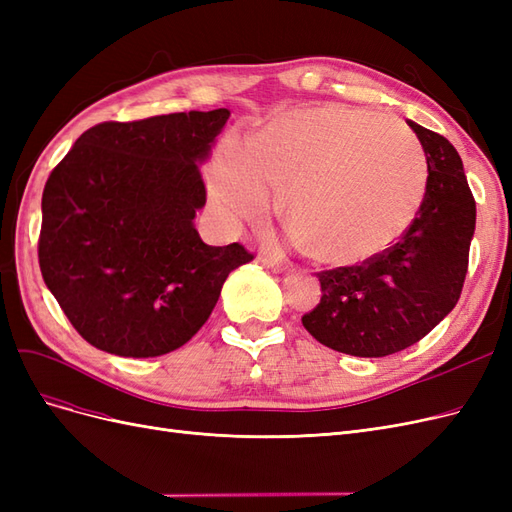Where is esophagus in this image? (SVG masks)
Masks as SVG:
<instances>
[{"instance_id":"1","label":"esophagus","mask_w":512,"mask_h":512,"mask_svg":"<svg viewBox=\"0 0 512 512\" xmlns=\"http://www.w3.org/2000/svg\"><path fill=\"white\" fill-rule=\"evenodd\" d=\"M260 260H262V265H265L267 269H271L273 273H284V271H286V267H284V262H282V260H277V258H267V256H262Z\"/></svg>"}]
</instances>
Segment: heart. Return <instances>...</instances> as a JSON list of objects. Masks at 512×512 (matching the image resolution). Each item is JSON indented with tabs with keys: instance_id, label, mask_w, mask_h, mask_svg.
I'll return each instance as SVG.
<instances>
[{
	"instance_id": "1",
	"label": "heart",
	"mask_w": 512,
	"mask_h": 512,
	"mask_svg": "<svg viewBox=\"0 0 512 512\" xmlns=\"http://www.w3.org/2000/svg\"><path fill=\"white\" fill-rule=\"evenodd\" d=\"M213 203L230 220H256L271 188L305 250L327 265H356L404 235L423 205L427 160L389 115L320 104L273 117L250 143L224 138L211 164Z\"/></svg>"
}]
</instances>
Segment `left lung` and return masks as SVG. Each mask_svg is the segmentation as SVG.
<instances>
[{"instance_id":"obj_1","label":"left lung","mask_w":512,"mask_h":512,"mask_svg":"<svg viewBox=\"0 0 512 512\" xmlns=\"http://www.w3.org/2000/svg\"><path fill=\"white\" fill-rule=\"evenodd\" d=\"M408 126L423 145L429 173L414 222L363 265L318 273L320 303L301 318L320 344L363 359L423 339L451 314L468 273L476 203L463 162L444 136L412 119Z\"/></svg>"}]
</instances>
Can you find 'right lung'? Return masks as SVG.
Masks as SVG:
<instances>
[{
    "mask_svg": "<svg viewBox=\"0 0 512 512\" xmlns=\"http://www.w3.org/2000/svg\"><path fill=\"white\" fill-rule=\"evenodd\" d=\"M228 108L106 121L76 138L42 192L44 284L98 350L149 359L181 348L254 256L207 245L194 226L207 203L200 164Z\"/></svg>",
    "mask_w": 512,
    "mask_h": 512,
    "instance_id": "right-lung-1",
    "label": "right lung"
}]
</instances>
